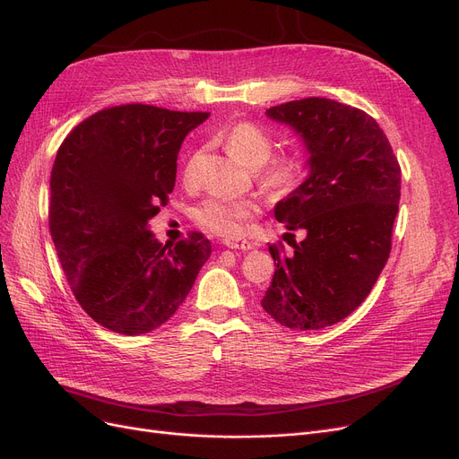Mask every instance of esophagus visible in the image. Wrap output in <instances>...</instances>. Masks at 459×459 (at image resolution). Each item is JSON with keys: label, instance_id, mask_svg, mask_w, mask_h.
Masks as SVG:
<instances>
[{"label": "esophagus", "instance_id": "34e87169", "mask_svg": "<svg viewBox=\"0 0 459 459\" xmlns=\"http://www.w3.org/2000/svg\"><path fill=\"white\" fill-rule=\"evenodd\" d=\"M225 246L238 251H249L255 247V244L249 242V239H225Z\"/></svg>", "mask_w": 459, "mask_h": 459}]
</instances>
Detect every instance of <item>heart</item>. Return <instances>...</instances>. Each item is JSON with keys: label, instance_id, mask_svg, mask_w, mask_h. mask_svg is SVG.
I'll list each match as a JSON object with an SVG mask.
<instances>
[{"label": "heart", "instance_id": "b5f03b06", "mask_svg": "<svg viewBox=\"0 0 459 459\" xmlns=\"http://www.w3.org/2000/svg\"><path fill=\"white\" fill-rule=\"evenodd\" d=\"M223 141L230 152L249 167L255 169V177L264 191L275 199L292 195L308 175V158L303 151H286L269 158L275 141L272 134L251 120H242L223 132ZM199 154L191 156L184 171V182L193 184V167ZM258 212V204L249 197H210L203 201L193 217L195 221L217 236L236 238L244 232L246 223Z\"/></svg>", "mask_w": 459, "mask_h": 459}]
</instances>
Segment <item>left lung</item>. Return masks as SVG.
<instances>
[{
  "instance_id": "left-lung-1",
  "label": "left lung",
  "mask_w": 459,
  "mask_h": 459,
  "mask_svg": "<svg viewBox=\"0 0 459 459\" xmlns=\"http://www.w3.org/2000/svg\"><path fill=\"white\" fill-rule=\"evenodd\" d=\"M266 115L292 126L310 156L307 180L275 206L277 221L303 239L292 253L270 246L277 268L262 307L281 325L315 331L350 316L387 264L400 163L363 109L310 96Z\"/></svg>"
}]
</instances>
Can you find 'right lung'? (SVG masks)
I'll return each instance as SVG.
<instances>
[{
	"mask_svg": "<svg viewBox=\"0 0 459 459\" xmlns=\"http://www.w3.org/2000/svg\"><path fill=\"white\" fill-rule=\"evenodd\" d=\"M208 115L113 106L61 143L50 178L52 239L76 301L109 331L132 336L165 324L210 258L201 232L163 246L149 230L175 187L184 137Z\"/></svg>",
	"mask_w": 459,
	"mask_h": 459,
	"instance_id": "1",
	"label": "right lung"
}]
</instances>
